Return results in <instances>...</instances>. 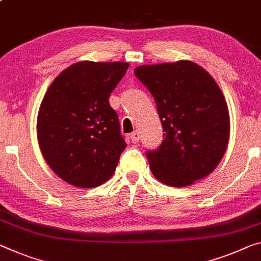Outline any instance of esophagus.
I'll return each instance as SVG.
<instances>
[{"instance_id": "34e87169", "label": "esophagus", "mask_w": 261, "mask_h": 261, "mask_svg": "<svg viewBox=\"0 0 261 261\" xmlns=\"http://www.w3.org/2000/svg\"><path fill=\"white\" fill-rule=\"evenodd\" d=\"M140 138H141V136H140V132L138 130L130 134V140L133 143H138L140 141Z\"/></svg>"}]
</instances>
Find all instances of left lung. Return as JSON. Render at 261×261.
Segmentation results:
<instances>
[{"mask_svg": "<svg viewBox=\"0 0 261 261\" xmlns=\"http://www.w3.org/2000/svg\"><path fill=\"white\" fill-rule=\"evenodd\" d=\"M155 99L164 140L147 151L150 170L167 186L194 184L214 171L230 138V115L218 84L190 61L141 65L134 70Z\"/></svg>", "mask_w": 261, "mask_h": 261, "instance_id": "8db88e82", "label": "left lung"}]
</instances>
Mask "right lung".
Here are the masks:
<instances>
[{"label": "right lung", "mask_w": 261, "mask_h": 261, "mask_svg": "<svg viewBox=\"0 0 261 261\" xmlns=\"http://www.w3.org/2000/svg\"><path fill=\"white\" fill-rule=\"evenodd\" d=\"M128 63L78 62L47 89L37 115V139L46 163L63 181L95 188L113 176L126 142L108 98Z\"/></svg>", "instance_id": "add662e5"}]
</instances>
